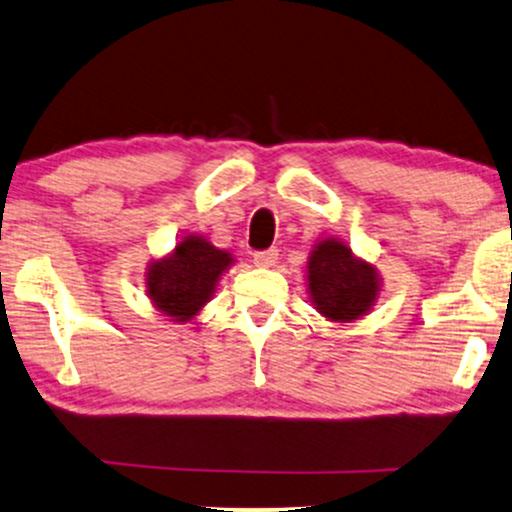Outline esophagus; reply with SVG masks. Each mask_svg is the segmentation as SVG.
Instances as JSON below:
<instances>
[{
  "label": "esophagus",
  "mask_w": 512,
  "mask_h": 512,
  "mask_svg": "<svg viewBox=\"0 0 512 512\" xmlns=\"http://www.w3.org/2000/svg\"><path fill=\"white\" fill-rule=\"evenodd\" d=\"M277 249H266V251H256L254 254V263L258 268H273L277 263Z\"/></svg>",
  "instance_id": "1"
}]
</instances>
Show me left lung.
I'll return each instance as SVG.
<instances>
[{"label":"left lung","mask_w":512,"mask_h":512,"mask_svg":"<svg viewBox=\"0 0 512 512\" xmlns=\"http://www.w3.org/2000/svg\"><path fill=\"white\" fill-rule=\"evenodd\" d=\"M308 292L315 308L332 323H353L375 306L380 275L375 266L353 256L339 239H323L308 256Z\"/></svg>","instance_id":"1"}]
</instances>
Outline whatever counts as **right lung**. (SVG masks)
Here are the masks:
<instances>
[{"label":"right lung","mask_w":512,"mask_h":512,"mask_svg":"<svg viewBox=\"0 0 512 512\" xmlns=\"http://www.w3.org/2000/svg\"><path fill=\"white\" fill-rule=\"evenodd\" d=\"M232 256L199 235H187L173 254L154 261L147 273V294L163 315L187 323L208 304Z\"/></svg>","instance_id":"add662e5"}]
</instances>
